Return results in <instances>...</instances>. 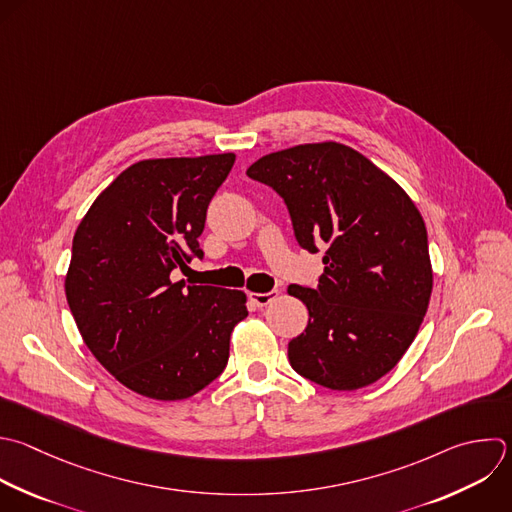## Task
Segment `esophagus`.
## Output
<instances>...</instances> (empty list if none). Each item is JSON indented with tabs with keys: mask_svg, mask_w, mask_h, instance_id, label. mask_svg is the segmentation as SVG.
Segmentation results:
<instances>
[{
	"mask_svg": "<svg viewBox=\"0 0 512 512\" xmlns=\"http://www.w3.org/2000/svg\"><path fill=\"white\" fill-rule=\"evenodd\" d=\"M280 292L278 290H270V292H250V300L256 306H268Z\"/></svg>",
	"mask_w": 512,
	"mask_h": 512,
	"instance_id": "1",
	"label": "esophagus"
}]
</instances>
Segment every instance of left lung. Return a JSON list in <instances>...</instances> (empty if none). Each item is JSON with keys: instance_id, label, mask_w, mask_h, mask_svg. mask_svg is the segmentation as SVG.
<instances>
[{"instance_id": "8db88e82", "label": "left lung", "mask_w": 512, "mask_h": 512, "mask_svg": "<svg viewBox=\"0 0 512 512\" xmlns=\"http://www.w3.org/2000/svg\"><path fill=\"white\" fill-rule=\"evenodd\" d=\"M246 174L286 202L296 240L326 246L318 288L288 286L308 308L290 340L292 368L330 390H358L404 356L432 292L424 220L410 196L366 156L338 142L300 144Z\"/></svg>"}]
</instances>
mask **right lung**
Instances as JSON below:
<instances>
[{"mask_svg":"<svg viewBox=\"0 0 512 512\" xmlns=\"http://www.w3.org/2000/svg\"><path fill=\"white\" fill-rule=\"evenodd\" d=\"M236 154L152 158L126 168L90 206L72 244L66 298L98 362L126 388L184 400L228 364L246 294L172 282L202 258L206 210Z\"/></svg>","mask_w":512,"mask_h":512,"instance_id":"right-lung-1","label":"right lung"}]
</instances>
